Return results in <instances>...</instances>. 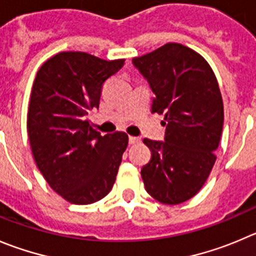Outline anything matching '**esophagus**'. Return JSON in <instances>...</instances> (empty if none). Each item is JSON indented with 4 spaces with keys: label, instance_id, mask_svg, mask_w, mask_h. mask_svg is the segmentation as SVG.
<instances>
[{
    "label": "esophagus",
    "instance_id": "1",
    "mask_svg": "<svg viewBox=\"0 0 256 256\" xmlns=\"http://www.w3.org/2000/svg\"><path fill=\"white\" fill-rule=\"evenodd\" d=\"M140 142V138H136V136H128V144L134 145Z\"/></svg>",
    "mask_w": 256,
    "mask_h": 256
}]
</instances>
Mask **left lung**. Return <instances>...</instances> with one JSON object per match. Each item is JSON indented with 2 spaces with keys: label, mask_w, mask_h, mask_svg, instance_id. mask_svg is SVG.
Returning a JSON list of instances; mask_svg holds the SVG:
<instances>
[{
  "label": "left lung",
  "mask_w": 256,
  "mask_h": 256,
  "mask_svg": "<svg viewBox=\"0 0 256 256\" xmlns=\"http://www.w3.org/2000/svg\"><path fill=\"white\" fill-rule=\"evenodd\" d=\"M132 64L154 92L152 114H164V142L144 139L146 192L164 204L197 194L212 170L224 126V104L210 64L194 50L169 42Z\"/></svg>",
  "instance_id": "1"
}]
</instances>
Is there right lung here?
Instances as JSON below:
<instances>
[{
  "instance_id": "add662e5",
  "label": "right lung",
  "mask_w": 256,
  "mask_h": 256,
  "mask_svg": "<svg viewBox=\"0 0 256 256\" xmlns=\"http://www.w3.org/2000/svg\"><path fill=\"white\" fill-rule=\"evenodd\" d=\"M124 62L63 52L45 62L35 78L28 112L31 152L45 180L70 204L97 202L116 180L128 135L102 136L87 114L98 108L104 80Z\"/></svg>"
}]
</instances>
